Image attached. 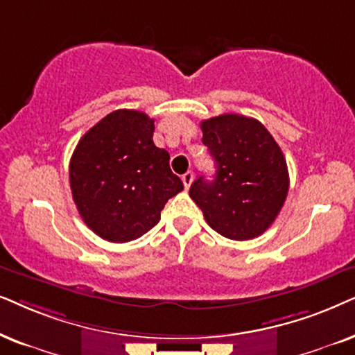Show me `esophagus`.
Segmentation results:
<instances>
[{"mask_svg":"<svg viewBox=\"0 0 355 355\" xmlns=\"http://www.w3.org/2000/svg\"><path fill=\"white\" fill-rule=\"evenodd\" d=\"M193 177H195V175H193L191 170H188L187 173H183V175H182V182H183V185H185L187 190H188V188H190V185H191Z\"/></svg>","mask_w":355,"mask_h":355,"instance_id":"1","label":"esophagus"}]
</instances>
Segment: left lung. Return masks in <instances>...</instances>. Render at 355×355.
Returning <instances> with one entry per match:
<instances>
[{"mask_svg": "<svg viewBox=\"0 0 355 355\" xmlns=\"http://www.w3.org/2000/svg\"><path fill=\"white\" fill-rule=\"evenodd\" d=\"M202 144L216 177L190 188L207 224L230 240H250L269 229L289 191L284 154L258 120L237 113L201 121Z\"/></svg>", "mask_w": 355, "mask_h": 355, "instance_id": "obj_1", "label": "left lung"}]
</instances>
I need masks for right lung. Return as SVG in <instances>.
<instances>
[{
  "label": "right lung",
  "instance_id": "obj_1",
  "mask_svg": "<svg viewBox=\"0 0 355 355\" xmlns=\"http://www.w3.org/2000/svg\"><path fill=\"white\" fill-rule=\"evenodd\" d=\"M153 133V118L123 108L103 116L76 146L71 193L83 220L103 240L139 239L160 220L165 202L183 190Z\"/></svg>",
  "mask_w": 355,
  "mask_h": 355
}]
</instances>
